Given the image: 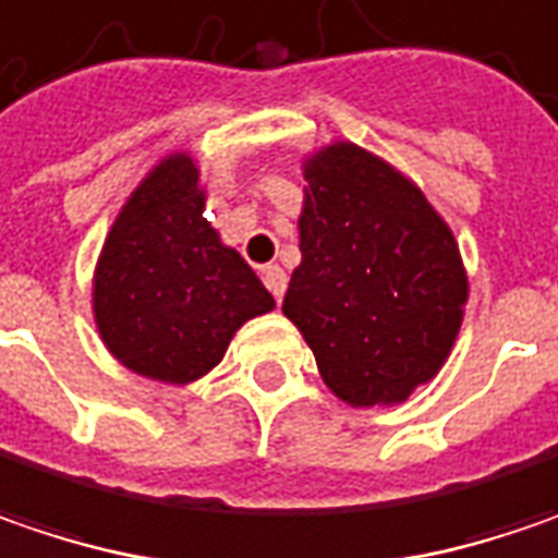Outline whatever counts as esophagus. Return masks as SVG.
Returning <instances> with one entry per match:
<instances>
[{"instance_id": "esophagus-1", "label": "esophagus", "mask_w": 558, "mask_h": 558, "mask_svg": "<svg viewBox=\"0 0 558 558\" xmlns=\"http://www.w3.org/2000/svg\"><path fill=\"white\" fill-rule=\"evenodd\" d=\"M264 286L272 292L276 301H282V294H286V286H289V276H286V269L282 266H264Z\"/></svg>"}]
</instances>
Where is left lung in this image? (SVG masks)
I'll use <instances>...</instances> for the list:
<instances>
[{
    "label": "left lung",
    "mask_w": 558,
    "mask_h": 558,
    "mask_svg": "<svg viewBox=\"0 0 558 558\" xmlns=\"http://www.w3.org/2000/svg\"><path fill=\"white\" fill-rule=\"evenodd\" d=\"M301 264L282 314L354 408L404 402L446 364L468 272L446 219L386 159L336 141L304 159Z\"/></svg>",
    "instance_id": "8db88e82"
}]
</instances>
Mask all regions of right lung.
Here are the masks:
<instances>
[{
	"label": "right lung",
	"instance_id": "add662e5",
	"mask_svg": "<svg viewBox=\"0 0 558 558\" xmlns=\"http://www.w3.org/2000/svg\"><path fill=\"white\" fill-rule=\"evenodd\" d=\"M187 154L159 159L116 216L94 272V320L128 371L184 386L209 374L247 320L276 307L204 219Z\"/></svg>",
	"mask_w": 558,
	"mask_h": 558
}]
</instances>
